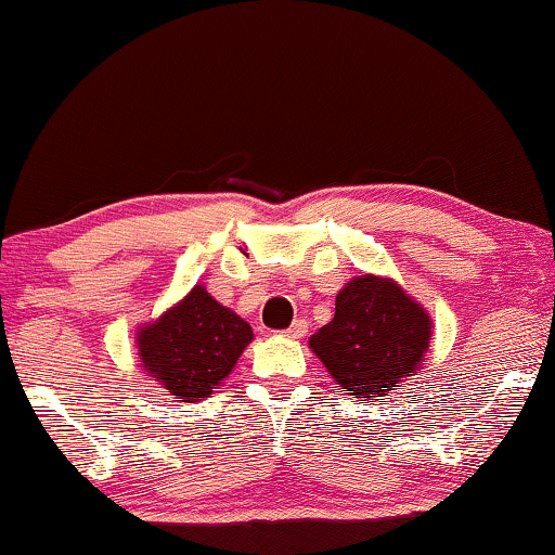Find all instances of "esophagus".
Listing matches in <instances>:
<instances>
[{
  "mask_svg": "<svg viewBox=\"0 0 555 555\" xmlns=\"http://www.w3.org/2000/svg\"><path fill=\"white\" fill-rule=\"evenodd\" d=\"M307 332H309V322H307V319H294V324L286 330V337L301 339V337H307Z\"/></svg>",
  "mask_w": 555,
  "mask_h": 555,
  "instance_id": "34e87169",
  "label": "esophagus"
}]
</instances>
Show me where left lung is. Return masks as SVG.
<instances>
[{
    "label": "left lung",
    "instance_id": "1",
    "mask_svg": "<svg viewBox=\"0 0 555 555\" xmlns=\"http://www.w3.org/2000/svg\"><path fill=\"white\" fill-rule=\"evenodd\" d=\"M433 319L392 279L364 274L337 294L334 319L309 347L345 395L385 397L423 364Z\"/></svg>",
    "mask_w": 555,
    "mask_h": 555
}]
</instances>
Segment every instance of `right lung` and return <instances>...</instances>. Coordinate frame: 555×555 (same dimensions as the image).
Here are the masks:
<instances>
[{
	"instance_id": "obj_1",
	"label": "right lung",
	"mask_w": 555,
	"mask_h": 555,
	"mask_svg": "<svg viewBox=\"0 0 555 555\" xmlns=\"http://www.w3.org/2000/svg\"><path fill=\"white\" fill-rule=\"evenodd\" d=\"M251 339V326L198 284L160 319L140 326L135 345L147 377L178 402H196L229 377Z\"/></svg>"
}]
</instances>
